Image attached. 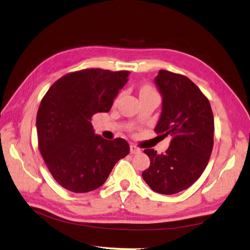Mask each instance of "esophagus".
I'll return each instance as SVG.
<instances>
[{
    "mask_svg": "<svg viewBox=\"0 0 250 250\" xmlns=\"http://www.w3.org/2000/svg\"><path fill=\"white\" fill-rule=\"evenodd\" d=\"M130 151H131V153H140L141 152V149L139 147H136L135 145H130Z\"/></svg>",
    "mask_w": 250,
    "mask_h": 250,
    "instance_id": "34e87169",
    "label": "esophagus"
}]
</instances>
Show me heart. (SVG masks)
<instances>
[{"label":"heart","instance_id":"1","mask_svg":"<svg viewBox=\"0 0 250 250\" xmlns=\"http://www.w3.org/2000/svg\"><path fill=\"white\" fill-rule=\"evenodd\" d=\"M152 92H153V90H152L150 87H148V86H144V87H143V88L141 89V94L152 93Z\"/></svg>","mask_w":250,"mask_h":250}]
</instances>
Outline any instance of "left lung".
<instances>
[{
    "label": "left lung",
    "instance_id": "1",
    "mask_svg": "<svg viewBox=\"0 0 250 250\" xmlns=\"http://www.w3.org/2000/svg\"><path fill=\"white\" fill-rule=\"evenodd\" d=\"M155 83L162 97L157 134L171 137L166 153L145 149L150 166L142 176L151 190L174 194L189 188L204 172L214 145L209 101L188 77L159 71Z\"/></svg>",
    "mask_w": 250,
    "mask_h": 250
}]
</instances>
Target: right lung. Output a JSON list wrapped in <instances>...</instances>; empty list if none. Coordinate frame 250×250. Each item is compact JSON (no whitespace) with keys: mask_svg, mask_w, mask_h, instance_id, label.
Returning <instances> with one entry per match:
<instances>
[{"mask_svg":"<svg viewBox=\"0 0 250 250\" xmlns=\"http://www.w3.org/2000/svg\"><path fill=\"white\" fill-rule=\"evenodd\" d=\"M130 72L90 68L66 74L52 84L36 117L41 155L56 182L76 193L93 191L130 152L124 139L94 133L92 116L107 113Z\"/></svg>","mask_w":250,"mask_h":250,"instance_id":"1","label":"right lung"}]
</instances>
